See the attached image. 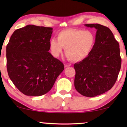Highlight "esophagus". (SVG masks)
Wrapping results in <instances>:
<instances>
[{
  "label": "esophagus",
  "mask_w": 127,
  "mask_h": 127,
  "mask_svg": "<svg viewBox=\"0 0 127 127\" xmlns=\"http://www.w3.org/2000/svg\"><path fill=\"white\" fill-rule=\"evenodd\" d=\"M64 65H65V67H69V66H71V64H70L67 63V64H64Z\"/></svg>",
  "instance_id": "34e87169"
}]
</instances>
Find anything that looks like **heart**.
Listing matches in <instances>:
<instances>
[{"instance_id": "b5f03b06", "label": "heart", "mask_w": 127, "mask_h": 127, "mask_svg": "<svg viewBox=\"0 0 127 127\" xmlns=\"http://www.w3.org/2000/svg\"><path fill=\"white\" fill-rule=\"evenodd\" d=\"M57 39L50 40L52 54L58 57L65 48L67 58L72 61H80L87 57L95 43V34L91 31L67 29L58 33Z\"/></svg>"}]
</instances>
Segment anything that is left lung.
<instances>
[{"label": "left lung", "instance_id": "8db88e82", "mask_svg": "<svg viewBox=\"0 0 127 127\" xmlns=\"http://www.w3.org/2000/svg\"><path fill=\"white\" fill-rule=\"evenodd\" d=\"M96 29L89 55L74 65V87L83 96L94 97L110 90L117 80L121 59L120 46L110 29L98 24H85Z\"/></svg>", "mask_w": 127, "mask_h": 127}]
</instances>
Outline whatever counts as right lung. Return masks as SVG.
Returning a JSON list of instances; mask_svg holds the SVG:
<instances>
[{"instance_id": "1", "label": "right lung", "mask_w": 127, "mask_h": 127, "mask_svg": "<svg viewBox=\"0 0 127 127\" xmlns=\"http://www.w3.org/2000/svg\"><path fill=\"white\" fill-rule=\"evenodd\" d=\"M53 28L28 25L15 30L6 47L7 69L15 86L28 96H41L62 72V62L50 54Z\"/></svg>"}]
</instances>
